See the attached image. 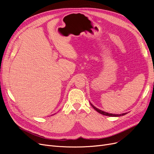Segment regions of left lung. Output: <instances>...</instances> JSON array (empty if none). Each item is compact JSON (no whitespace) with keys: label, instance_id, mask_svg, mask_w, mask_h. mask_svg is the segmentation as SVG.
Listing matches in <instances>:
<instances>
[{"label":"left lung","instance_id":"left-lung-1","mask_svg":"<svg viewBox=\"0 0 154 154\" xmlns=\"http://www.w3.org/2000/svg\"><path fill=\"white\" fill-rule=\"evenodd\" d=\"M90 104L91 105V106L93 107V109H94V110H96L97 112H99L100 114H103V115H105V116H111V117H119V116H124L127 113H123V114H109L108 112H104V111H102L98 109H97L96 107H95L94 105H93L92 103H90Z\"/></svg>","mask_w":154,"mask_h":154}]
</instances>
